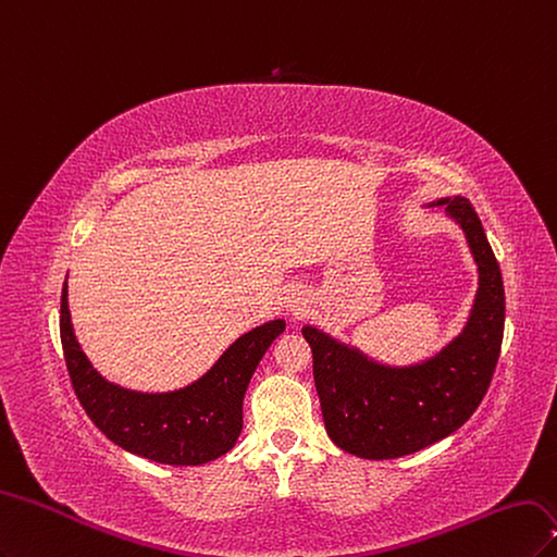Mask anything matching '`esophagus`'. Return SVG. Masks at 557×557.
I'll use <instances>...</instances> for the list:
<instances>
[{
    "mask_svg": "<svg viewBox=\"0 0 557 557\" xmlns=\"http://www.w3.org/2000/svg\"><path fill=\"white\" fill-rule=\"evenodd\" d=\"M305 308H308V298H305V292L298 289V286H292L284 294V310L292 317H302Z\"/></svg>",
    "mask_w": 557,
    "mask_h": 557,
    "instance_id": "34e87169",
    "label": "esophagus"
}]
</instances>
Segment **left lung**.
I'll use <instances>...</instances> for the list:
<instances>
[{"instance_id":"8db88e82","label":"left lung","mask_w":557,"mask_h":557,"mask_svg":"<svg viewBox=\"0 0 557 557\" xmlns=\"http://www.w3.org/2000/svg\"><path fill=\"white\" fill-rule=\"evenodd\" d=\"M444 206L468 240L479 286L462 331L411 366H386L317 326H302L329 437L347 454L388 460L417 454L468 421L491 386L505 333V284L479 214L465 196Z\"/></svg>"}]
</instances>
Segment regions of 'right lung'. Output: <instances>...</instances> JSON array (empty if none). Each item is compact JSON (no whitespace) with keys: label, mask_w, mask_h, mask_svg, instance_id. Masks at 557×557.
Segmentation results:
<instances>
[{"label":"right lung","mask_w":557,"mask_h":557,"mask_svg":"<svg viewBox=\"0 0 557 557\" xmlns=\"http://www.w3.org/2000/svg\"><path fill=\"white\" fill-rule=\"evenodd\" d=\"M284 329V319L265 321L228 345L196 382L175 391L143 393L109 382L89 363L71 324L69 286H62V349L83 409L124 451L161 465H203L231 451L243 430L249 380Z\"/></svg>","instance_id":"right-lung-1"}]
</instances>
